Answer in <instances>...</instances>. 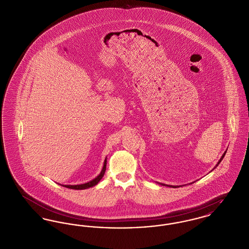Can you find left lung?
<instances>
[{"label":"left lung","instance_id":"1","mask_svg":"<svg viewBox=\"0 0 249 249\" xmlns=\"http://www.w3.org/2000/svg\"><path fill=\"white\" fill-rule=\"evenodd\" d=\"M227 150H228V149H227ZM227 150H226V151H225V153H224V154H223V156H222V157H221V159H220V160H219V161H218V163H217V164H216V166L219 165V163H220V162H221V161H222V160H223V159H224V157H225V155H226V153H227ZM216 166H215V167H214V168H213V169H215ZM213 170H212V171H213ZM160 185H162V186H167V187H171V188H178V187H179V186H173V185H166V184H162V183H160Z\"/></svg>","mask_w":249,"mask_h":249}]
</instances>
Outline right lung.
I'll return each mask as SVG.
<instances>
[{
	"mask_svg": "<svg viewBox=\"0 0 249 249\" xmlns=\"http://www.w3.org/2000/svg\"><path fill=\"white\" fill-rule=\"evenodd\" d=\"M106 168H107V158H106V160H105V161H104V166H103V168H102L101 173H100L99 175H98L95 178H93L92 180H90V181H89V182L83 183V184H78V185H61V184H59V185L63 186V187H66V188H69V189H72V190H85V189H88V188H91V187L97 185L100 180L102 179V178H103L104 175H105Z\"/></svg>",
	"mask_w": 249,
	"mask_h": 249,
	"instance_id": "right-lung-1",
	"label": "right lung"
}]
</instances>
